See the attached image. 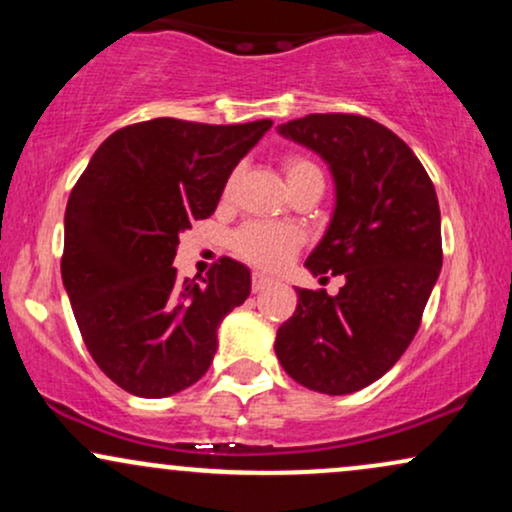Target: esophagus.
Returning a JSON list of instances; mask_svg holds the SVG:
<instances>
[{"instance_id":"obj_1","label":"esophagus","mask_w":512,"mask_h":512,"mask_svg":"<svg viewBox=\"0 0 512 512\" xmlns=\"http://www.w3.org/2000/svg\"><path fill=\"white\" fill-rule=\"evenodd\" d=\"M274 281L269 279L267 274H262V272H252V291H264L267 289V286H272Z\"/></svg>"}]
</instances>
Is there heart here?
Returning <instances> with one entry per match:
<instances>
[{
    "label": "heart",
    "mask_w": 512,
    "mask_h": 512,
    "mask_svg": "<svg viewBox=\"0 0 512 512\" xmlns=\"http://www.w3.org/2000/svg\"><path fill=\"white\" fill-rule=\"evenodd\" d=\"M284 170L289 185L298 182L308 175H322L320 168L315 166L310 158L305 156H286L284 158ZM238 175L233 173L228 178L226 187H223V195H231L233 185H236ZM303 236L298 228L284 226V223H269V221H250L245 226H240L231 236V248L238 257H243L245 262L255 264L262 269H276L281 264H286L293 257V252L301 248Z\"/></svg>",
    "instance_id": "heart-1"
}]
</instances>
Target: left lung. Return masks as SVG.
Returning a JSON list of instances; mask_svg holds the SVG:
<instances>
[{
  "label": "left lung",
  "instance_id": "1",
  "mask_svg": "<svg viewBox=\"0 0 512 512\" xmlns=\"http://www.w3.org/2000/svg\"><path fill=\"white\" fill-rule=\"evenodd\" d=\"M279 134L320 154L337 204L305 267L344 276L337 296L298 291L274 351L296 383L351 395L390 370L419 332L443 264L436 187L392 129L363 115H305Z\"/></svg>",
  "mask_w": 512,
  "mask_h": 512
}]
</instances>
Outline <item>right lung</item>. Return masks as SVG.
<instances>
[{
    "label": "right lung",
    "instance_id": "right-lung-1",
    "mask_svg": "<svg viewBox=\"0 0 512 512\" xmlns=\"http://www.w3.org/2000/svg\"><path fill=\"white\" fill-rule=\"evenodd\" d=\"M269 127L137 122L110 134L76 180L62 281L88 354L122 390L168 397L209 370L221 320L250 296V269L221 257L202 284L182 281L175 250Z\"/></svg>",
    "mask_w": 512,
    "mask_h": 512
}]
</instances>
